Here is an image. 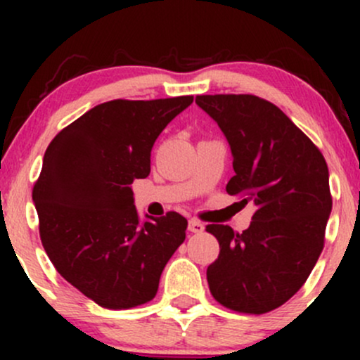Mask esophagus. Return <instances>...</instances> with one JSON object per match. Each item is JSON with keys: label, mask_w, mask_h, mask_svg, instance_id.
<instances>
[{"label": "esophagus", "mask_w": 360, "mask_h": 360, "mask_svg": "<svg viewBox=\"0 0 360 360\" xmlns=\"http://www.w3.org/2000/svg\"><path fill=\"white\" fill-rule=\"evenodd\" d=\"M203 230H205V225L200 220H196V218H191V220H189V232L201 233Z\"/></svg>", "instance_id": "esophagus-1"}]
</instances>
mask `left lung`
Segmentation results:
<instances>
[{
	"mask_svg": "<svg viewBox=\"0 0 360 360\" xmlns=\"http://www.w3.org/2000/svg\"><path fill=\"white\" fill-rule=\"evenodd\" d=\"M200 108L229 140L226 193L254 203L242 233L206 225L220 254L206 271L212 296L247 315L279 308L307 283L325 245L332 194L325 157L278 106L254 94H203Z\"/></svg>",
	"mask_w": 360,
	"mask_h": 360,
	"instance_id": "1",
	"label": "left lung"
}]
</instances>
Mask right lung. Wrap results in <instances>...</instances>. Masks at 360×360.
I'll return each instance as SVG.
<instances>
[{
	"label": "right lung",
	"mask_w": 360,
	"mask_h": 360,
	"mask_svg": "<svg viewBox=\"0 0 360 360\" xmlns=\"http://www.w3.org/2000/svg\"><path fill=\"white\" fill-rule=\"evenodd\" d=\"M193 96L113 100L86 111L49 143L32 198L40 240L57 272L103 308L154 300L188 220L139 221L131 183L150 172L155 139Z\"/></svg>",
	"instance_id": "obj_1"
}]
</instances>
